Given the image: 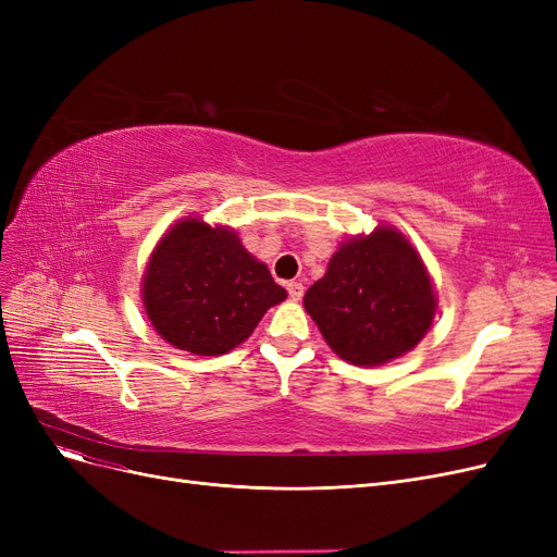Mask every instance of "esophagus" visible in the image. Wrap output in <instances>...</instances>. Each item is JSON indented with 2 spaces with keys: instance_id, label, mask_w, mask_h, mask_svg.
I'll use <instances>...</instances> for the list:
<instances>
[{
  "instance_id": "34e87169",
  "label": "esophagus",
  "mask_w": 557,
  "mask_h": 557,
  "mask_svg": "<svg viewBox=\"0 0 557 557\" xmlns=\"http://www.w3.org/2000/svg\"><path fill=\"white\" fill-rule=\"evenodd\" d=\"M285 290H288L290 299L299 301V299H301V295H305V285H301L299 281H290L288 285H285Z\"/></svg>"
}]
</instances>
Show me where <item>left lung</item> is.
Wrapping results in <instances>:
<instances>
[{"label": "left lung", "instance_id": "1", "mask_svg": "<svg viewBox=\"0 0 557 557\" xmlns=\"http://www.w3.org/2000/svg\"><path fill=\"white\" fill-rule=\"evenodd\" d=\"M432 281L413 246L376 227L334 252L327 274L305 295V309L336 356L376 367L411 350L432 325Z\"/></svg>", "mask_w": 557, "mask_h": 557}]
</instances>
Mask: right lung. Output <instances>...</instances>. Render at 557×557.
<instances>
[{"mask_svg":"<svg viewBox=\"0 0 557 557\" xmlns=\"http://www.w3.org/2000/svg\"><path fill=\"white\" fill-rule=\"evenodd\" d=\"M285 290L225 227L188 221L158 244L144 276V307L164 342L223 356L256 330Z\"/></svg>","mask_w":557,"mask_h":557,"instance_id":"right-lung-1","label":"right lung"}]
</instances>
